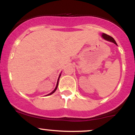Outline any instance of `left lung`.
Returning a JSON list of instances; mask_svg holds the SVG:
<instances>
[{
    "mask_svg": "<svg viewBox=\"0 0 135 135\" xmlns=\"http://www.w3.org/2000/svg\"><path fill=\"white\" fill-rule=\"evenodd\" d=\"M102 37H103V38H105V40H107V41L112 42H114V44L117 45V43H116V42L115 41V40L114 39V38L112 37H111V36H110V35H107V34L103 33V34H102Z\"/></svg>",
    "mask_w": 135,
    "mask_h": 135,
    "instance_id": "left-lung-1",
    "label": "left lung"
}]
</instances>
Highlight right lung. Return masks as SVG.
I'll return each mask as SVG.
<instances>
[{
	"mask_svg": "<svg viewBox=\"0 0 135 135\" xmlns=\"http://www.w3.org/2000/svg\"><path fill=\"white\" fill-rule=\"evenodd\" d=\"M60 75H61V74H60V76H59V78H58V82H57V84H56V88H55V90H54L53 91H52V93H51L50 94H48V95H50V94H52V93H55V91H56V90L57 88H58V80H59V79H60Z\"/></svg>",
	"mask_w": 135,
	"mask_h": 135,
	"instance_id": "obj_1",
	"label": "right lung"
}]
</instances>
